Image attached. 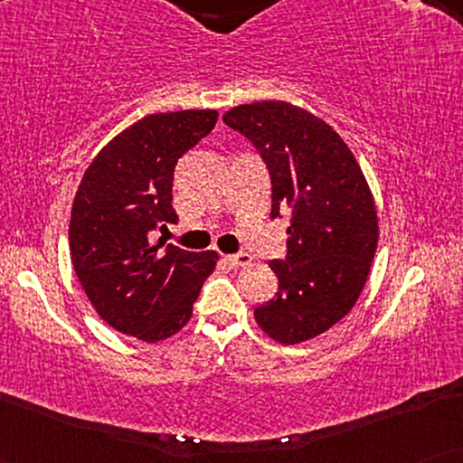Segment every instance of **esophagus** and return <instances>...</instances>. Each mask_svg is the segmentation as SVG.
Instances as JSON below:
<instances>
[{
    "label": "esophagus",
    "mask_w": 463,
    "mask_h": 463,
    "mask_svg": "<svg viewBox=\"0 0 463 463\" xmlns=\"http://www.w3.org/2000/svg\"><path fill=\"white\" fill-rule=\"evenodd\" d=\"M225 263L230 265V268L238 269V268H242V265L250 263V255H246V252H240V255H227Z\"/></svg>",
    "instance_id": "esophagus-1"
}]
</instances>
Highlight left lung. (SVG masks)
Listing matches in <instances>:
<instances>
[{"label":"left lung","mask_w":463,"mask_h":463,"mask_svg":"<svg viewBox=\"0 0 463 463\" xmlns=\"http://www.w3.org/2000/svg\"><path fill=\"white\" fill-rule=\"evenodd\" d=\"M249 138L271 181V219L290 214L287 257L269 261L278 293L255 309L257 325L280 344L325 333L354 307L379 227L371 189L337 132L284 103L233 107L223 116Z\"/></svg>","instance_id":"left-lung-1"}]
</instances>
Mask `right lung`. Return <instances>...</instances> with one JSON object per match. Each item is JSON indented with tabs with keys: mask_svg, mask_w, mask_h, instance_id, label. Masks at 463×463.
<instances>
[{
	"mask_svg": "<svg viewBox=\"0 0 463 463\" xmlns=\"http://www.w3.org/2000/svg\"><path fill=\"white\" fill-rule=\"evenodd\" d=\"M219 113H156L100 149L75 194L69 223L73 269L107 325L156 344L192 318L217 252L157 240L175 223V166L217 124Z\"/></svg>",
	"mask_w": 463,
	"mask_h": 463,
	"instance_id": "1",
	"label": "right lung"
}]
</instances>
